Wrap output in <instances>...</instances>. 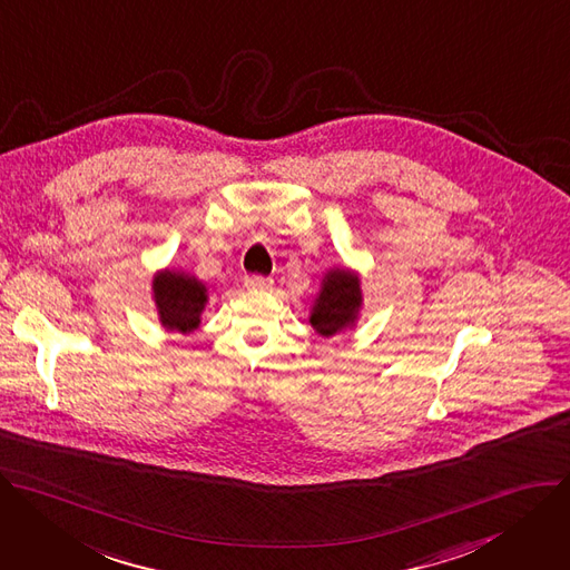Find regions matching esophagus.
I'll return each mask as SVG.
<instances>
[{"mask_svg": "<svg viewBox=\"0 0 570 570\" xmlns=\"http://www.w3.org/2000/svg\"><path fill=\"white\" fill-rule=\"evenodd\" d=\"M244 285L248 289H269L272 287V281L265 278V276H246L244 278Z\"/></svg>", "mask_w": 570, "mask_h": 570, "instance_id": "1", "label": "esophagus"}]
</instances>
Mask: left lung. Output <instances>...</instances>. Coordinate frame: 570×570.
I'll return each instance as SVG.
<instances>
[{"label": "left lung", "instance_id": "8db88e82", "mask_svg": "<svg viewBox=\"0 0 570 570\" xmlns=\"http://www.w3.org/2000/svg\"><path fill=\"white\" fill-rule=\"evenodd\" d=\"M360 309V274L348 267H333L324 274L322 287L309 305V326L322 337H333L357 324Z\"/></svg>", "mask_w": 570, "mask_h": 570}]
</instances>
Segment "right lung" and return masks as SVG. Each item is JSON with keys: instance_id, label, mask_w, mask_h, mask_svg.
Returning <instances> with one entry per match:
<instances>
[{"instance_id": "1", "label": "right lung", "mask_w": 570, "mask_h": 570, "mask_svg": "<svg viewBox=\"0 0 570 570\" xmlns=\"http://www.w3.org/2000/svg\"><path fill=\"white\" fill-rule=\"evenodd\" d=\"M158 322L169 333H195L208 303V287L183 269H160L151 281Z\"/></svg>"}]
</instances>
